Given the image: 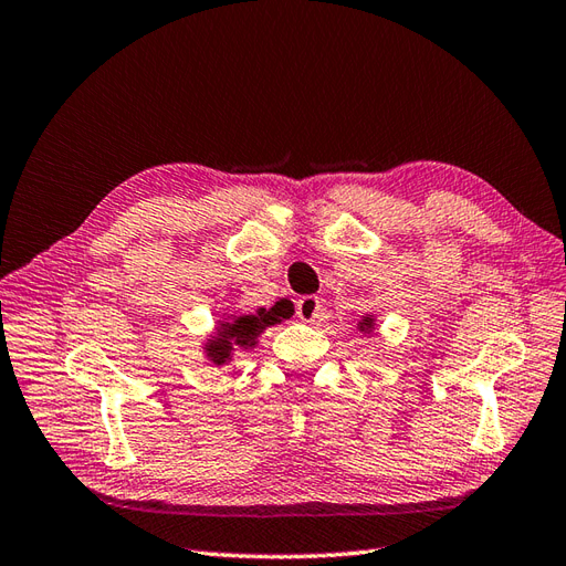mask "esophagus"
Instances as JSON below:
<instances>
[{
    "label": "esophagus",
    "mask_w": 566,
    "mask_h": 566,
    "mask_svg": "<svg viewBox=\"0 0 566 566\" xmlns=\"http://www.w3.org/2000/svg\"><path fill=\"white\" fill-rule=\"evenodd\" d=\"M323 311H325L323 301L317 296H303L296 303V315H298V321H303V323H315L317 317L323 315Z\"/></svg>",
    "instance_id": "esophagus-1"
}]
</instances>
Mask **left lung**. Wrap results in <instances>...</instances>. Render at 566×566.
I'll list each match as a JSON object with an SVG mask.
<instances>
[{
    "instance_id": "1",
    "label": "left lung",
    "mask_w": 566,
    "mask_h": 566,
    "mask_svg": "<svg viewBox=\"0 0 566 566\" xmlns=\"http://www.w3.org/2000/svg\"><path fill=\"white\" fill-rule=\"evenodd\" d=\"M360 337H373L375 329H378V315L375 313H364L358 317V323L354 325Z\"/></svg>"
}]
</instances>
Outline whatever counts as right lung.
<instances>
[{
    "mask_svg": "<svg viewBox=\"0 0 566 566\" xmlns=\"http://www.w3.org/2000/svg\"><path fill=\"white\" fill-rule=\"evenodd\" d=\"M294 315V306L289 301H277L272 308L258 306L253 311H239L237 306L222 308V315L214 321L212 332L200 342V356L212 366H227L234 360L237 352L255 349L260 335L268 327L282 325Z\"/></svg>",
    "mask_w": 566,
    "mask_h": 566,
    "instance_id": "right-lung-1",
    "label": "right lung"
}]
</instances>
